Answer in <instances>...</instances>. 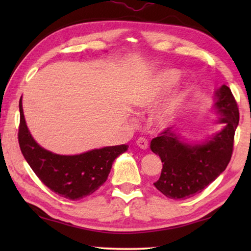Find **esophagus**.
I'll return each instance as SVG.
<instances>
[{
  "instance_id": "esophagus-1",
  "label": "esophagus",
  "mask_w": 251,
  "mask_h": 251,
  "mask_svg": "<svg viewBox=\"0 0 251 251\" xmlns=\"http://www.w3.org/2000/svg\"><path fill=\"white\" fill-rule=\"evenodd\" d=\"M136 144H137V146H138L139 148H141V150H147V148H148V142H147V139L143 138V137L138 138L137 142H136Z\"/></svg>"
}]
</instances>
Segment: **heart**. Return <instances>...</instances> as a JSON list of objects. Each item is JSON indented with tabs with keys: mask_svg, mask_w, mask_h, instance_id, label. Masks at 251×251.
Returning a JSON list of instances; mask_svg holds the SVG:
<instances>
[{
	"mask_svg": "<svg viewBox=\"0 0 251 251\" xmlns=\"http://www.w3.org/2000/svg\"><path fill=\"white\" fill-rule=\"evenodd\" d=\"M180 76V72L174 69L164 70L157 73L136 97L135 105L139 108L151 107L160 96L167 94L176 86L179 82ZM186 88H181L166 104L156 110L151 117L156 126L166 127L175 122L180 105L186 96Z\"/></svg>",
	"mask_w": 251,
	"mask_h": 251,
	"instance_id": "1",
	"label": "heart"
}]
</instances>
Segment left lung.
Segmentation results:
<instances>
[{"label":"left lung","instance_id":"obj_1","mask_svg":"<svg viewBox=\"0 0 251 251\" xmlns=\"http://www.w3.org/2000/svg\"><path fill=\"white\" fill-rule=\"evenodd\" d=\"M214 110L218 115L216 123L223 127L202 141L189 142L172 128L151 141V151L163 163L160 177L154 185L166 197L186 199L202 192L230 161L239 110L226 85L215 91Z\"/></svg>","mask_w":251,"mask_h":251}]
</instances>
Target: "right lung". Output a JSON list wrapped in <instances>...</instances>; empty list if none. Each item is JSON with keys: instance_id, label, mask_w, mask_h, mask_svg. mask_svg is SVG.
<instances>
[{"instance_id": "obj_1", "label": "right lung", "mask_w": 251, "mask_h": 251, "mask_svg": "<svg viewBox=\"0 0 251 251\" xmlns=\"http://www.w3.org/2000/svg\"><path fill=\"white\" fill-rule=\"evenodd\" d=\"M19 107V143L25 160L45 186L71 201H78L96 192L107 179L114 160L128 148L118 145L95 148L77 155L55 154L33 138L24 117L22 97Z\"/></svg>"}]
</instances>
